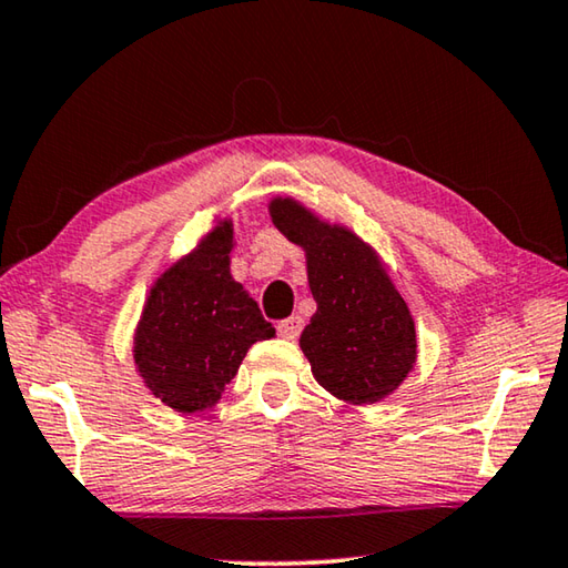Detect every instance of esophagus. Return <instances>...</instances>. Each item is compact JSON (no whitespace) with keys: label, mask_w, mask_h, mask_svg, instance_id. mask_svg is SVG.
<instances>
[{"label":"esophagus","mask_w":568,"mask_h":568,"mask_svg":"<svg viewBox=\"0 0 568 568\" xmlns=\"http://www.w3.org/2000/svg\"><path fill=\"white\" fill-rule=\"evenodd\" d=\"M301 331H303V318H301V315H291V318H285V321L277 323V333H281L283 338H287V341H295L297 335H301Z\"/></svg>","instance_id":"1"}]
</instances>
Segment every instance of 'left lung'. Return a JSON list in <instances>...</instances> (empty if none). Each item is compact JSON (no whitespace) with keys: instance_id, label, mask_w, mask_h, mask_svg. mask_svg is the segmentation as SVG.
I'll use <instances>...</instances> for the list:
<instances>
[{"instance_id":"8db88e82","label":"left lung","mask_w":568,"mask_h":568,"mask_svg":"<svg viewBox=\"0 0 568 568\" xmlns=\"http://www.w3.org/2000/svg\"><path fill=\"white\" fill-rule=\"evenodd\" d=\"M275 227L301 245L318 311L301 348L335 398L373 403L396 390L416 363V328L373 250L351 230L325 225L293 200H273Z\"/></svg>"}]
</instances>
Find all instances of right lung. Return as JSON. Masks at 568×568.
Masks as SVG:
<instances>
[{
    "instance_id": "add662e5",
    "label": "right lung",
    "mask_w": 568,
    "mask_h": 568,
    "mask_svg": "<svg viewBox=\"0 0 568 568\" xmlns=\"http://www.w3.org/2000/svg\"><path fill=\"white\" fill-rule=\"evenodd\" d=\"M233 227L223 223L152 285L134 333V363L152 396L180 413L220 400L247 348L275 328L230 275Z\"/></svg>"
}]
</instances>
